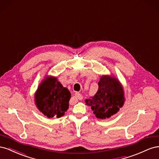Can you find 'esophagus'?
Listing matches in <instances>:
<instances>
[{"instance_id":"esophagus-1","label":"esophagus","mask_w":159,"mask_h":159,"mask_svg":"<svg viewBox=\"0 0 159 159\" xmlns=\"http://www.w3.org/2000/svg\"><path fill=\"white\" fill-rule=\"evenodd\" d=\"M75 98L76 99H79V100H81V99H83V95L80 93H75Z\"/></svg>"}]
</instances>
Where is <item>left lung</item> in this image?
Returning a JSON list of instances; mask_svg holds the SVG:
<instances>
[{"label":"left lung","mask_w":159,"mask_h":159,"mask_svg":"<svg viewBox=\"0 0 159 159\" xmlns=\"http://www.w3.org/2000/svg\"><path fill=\"white\" fill-rule=\"evenodd\" d=\"M98 90L92 98L86 99L98 119H106L116 113L124 103L123 89L114 78L104 75L98 83Z\"/></svg>","instance_id":"obj_1"}]
</instances>
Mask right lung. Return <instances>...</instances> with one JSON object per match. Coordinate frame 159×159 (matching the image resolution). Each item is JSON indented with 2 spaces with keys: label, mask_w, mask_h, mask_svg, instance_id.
Returning <instances> with one entry per match:
<instances>
[{
  "label": "right lung",
  "mask_w": 159,
  "mask_h": 159,
  "mask_svg": "<svg viewBox=\"0 0 159 159\" xmlns=\"http://www.w3.org/2000/svg\"><path fill=\"white\" fill-rule=\"evenodd\" d=\"M70 91L64 88L56 78L46 79L38 89L35 102L41 112L48 118L63 116L69 108Z\"/></svg>",
  "instance_id": "obj_1"
}]
</instances>
